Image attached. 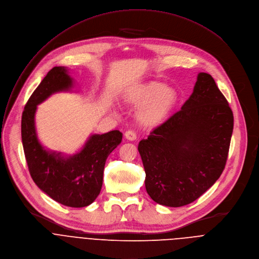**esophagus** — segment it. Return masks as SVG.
<instances>
[{"mask_svg": "<svg viewBox=\"0 0 259 259\" xmlns=\"http://www.w3.org/2000/svg\"><path fill=\"white\" fill-rule=\"evenodd\" d=\"M125 138L128 140V141H135L137 139V134L134 132V131H126L125 134H124Z\"/></svg>", "mask_w": 259, "mask_h": 259, "instance_id": "1", "label": "esophagus"}]
</instances>
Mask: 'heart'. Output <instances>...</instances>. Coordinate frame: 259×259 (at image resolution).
Returning a JSON list of instances; mask_svg holds the SVG:
<instances>
[{
  "mask_svg": "<svg viewBox=\"0 0 259 259\" xmlns=\"http://www.w3.org/2000/svg\"><path fill=\"white\" fill-rule=\"evenodd\" d=\"M178 93L174 88L151 81L133 88L125 95V102L140 106L139 122L145 127H154L160 124L173 111L178 102Z\"/></svg>",
  "mask_w": 259,
  "mask_h": 259,
  "instance_id": "b5f03b06",
  "label": "heart"
}]
</instances>
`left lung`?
Listing matches in <instances>:
<instances>
[{"instance_id": "1", "label": "left lung", "mask_w": 259, "mask_h": 259, "mask_svg": "<svg viewBox=\"0 0 259 259\" xmlns=\"http://www.w3.org/2000/svg\"><path fill=\"white\" fill-rule=\"evenodd\" d=\"M233 130L225 97L210 74L199 73L181 110L139 143L150 197L182 207L205 193L225 167Z\"/></svg>"}]
</instances>
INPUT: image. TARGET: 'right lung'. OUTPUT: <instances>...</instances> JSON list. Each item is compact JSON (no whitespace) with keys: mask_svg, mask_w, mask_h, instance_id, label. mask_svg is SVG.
Segmentation results:
<instances>
[{"mask_svg":"<svg viewBox=\"0 0 259 259\" xmlns=\"http://www.w3.org/2000/svg\"><path fill=\"white\" fill-rule=\"evenodd\" d=\"M73 80L64 67L52 68L28 99L21 116V140L28 171L37 186L55 202L82 208L98 197L106 159L122 140L119 131L93 135L77 154L64 157L45 150L35 128L37 105L54 93L68 91Z\"/></svg>","mask_w":259,"mask_h":259,"instance_id":"right-lung-1","label":"right lung"}]
</instances>
